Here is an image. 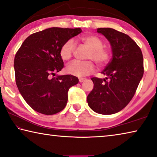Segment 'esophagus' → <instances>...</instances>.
Wrapping results in <instances>:
<instances>
[{
    "label": "esophagus",
    "mask_w": 157,
    "mask_h": 157,
    "mask_svg": "<svg viewBox=\"0 0 157 157\" xmlns=\"http://www.w3.org/2000/svg\"><path fill=\"white\" fill-rule=\"evenodd\" d=\"M86 80V78H79V82H80V83H82V82H83Z\"/></svg>",
    "instance_id": "34e87169"
}]
</instances>
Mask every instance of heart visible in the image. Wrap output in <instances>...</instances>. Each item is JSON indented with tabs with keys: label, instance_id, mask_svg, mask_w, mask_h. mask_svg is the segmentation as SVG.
I'll return each instance as SVG.
<instances>
[{
	"label": "heart",
	"instance_id": "obj_1",
	"mask_svg": "<svg viewBox=\"0 0 157 157\" xmlns=\"http://www.w3.org/2000/svg\"><path fill=\"white\" fill-rule=\"evenodd\" d=\"M80 40L86 47L89 48L87 58L91 59L97 65L101 67L106 64L109 59V52L103 47V42L99 37L94 35L83 36ZM75 44L72 39L67 41L63 44L60 50L61 58L64 60H68L73 55ZM94 69L92 62L74 60L68 64L66 67L67 72L76 76H83L92 73Z\"/></svg>",
	"mask_w": 157,
	"mask_h": 157
}]
</instances>
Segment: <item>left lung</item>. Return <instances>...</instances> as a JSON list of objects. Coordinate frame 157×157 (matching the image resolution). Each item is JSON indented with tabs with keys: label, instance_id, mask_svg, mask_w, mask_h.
I'll return each instance as SVG.
<instances>
[{
	"label": "left lung",
	"instance_id": "8db88e82",
	"mask_svg": "<svg viewBox=\"0 0 157 157\" xmlns=\"http://www.w3.org/2000/svg\"><path fill=\"white\" fill-rule=\"evenodd\" d=\"M97 33L110 42L112 60L101 71L106 78H91L94 87L87 101L97 113L115 114L129 104L142 79L143 53L137 44L124 33L110 28H97Z\"/></svg>",
	"mask_w": 157,
	"mask_h": 157
}]
</instances>
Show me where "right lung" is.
Wrapping results in <instances>:
<instances>
[{
  "mask_svg": "<svg viewBox=\"0 0 157 157\" xmlns=\"http://www.w3.org/2000/svg\"><path fill=\"white\" fill-rule=\"evenodd\" d=\"M82 32L81 28L53 27L30 35L16 53V83L27 104L44 115L58 113L66 106L67 92L78 83L71 74L51 75L63 68L60 55L64 43Z\"/></svg>",
  "mask_w": 157,
  "mask_h": 157,
  "instance_id": "add662e5",
  "label": "right lung"
}]
</instances>
